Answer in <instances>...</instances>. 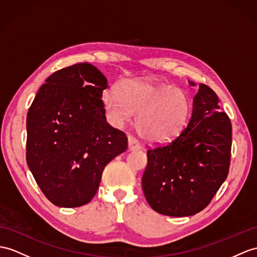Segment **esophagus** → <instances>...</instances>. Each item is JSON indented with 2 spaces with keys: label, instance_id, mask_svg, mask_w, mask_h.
I'll list each match as a JSON object with an SVG mask.
<instances>
[{
  "label": "esophagus",
  "instance_id": "1",
  "mask_svg": "<svg viewBox=\"0 0 257 257\" xmlns=\"http://www.w3.org/2000/svg\"><path fill=\"white\" fill-rule=\"evenodd\" d=\"M141 144L137 142V140H135L134 137H128V149L130 150H139L141 149Z\"/></svg>",
  "mask_w": 257,
  "mask_h": 257
}]
</instances>
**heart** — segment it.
I'll return each instance as SVG.
<instances>
[{
	"label": "heart",
	"instance_id": "b5f03b06",
	"mask_svg": "<svg viewBox=\"0 0 257 257\" xmlns=\"http://www.w3.org/2000/svg\"><path fill=\"white\" fill-rule=\"evenodd\" d=\"M112 122L121 125L136 114V130L150 144H168L183 132L192 114L189 93L169 84L145 79H124L117 90L102 93Z\"/></svg>",
	"mask_w": 257,
	"mask_h": 257
}]
</instances>
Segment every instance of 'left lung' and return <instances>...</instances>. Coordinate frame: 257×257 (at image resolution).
<instances>
[{
  "instance_id": "8db88e82",
  "label": "left lung",
  "mask_w": 257,
  "mask_h": 257,
  "mask_svg": "<svg viewBox=\"0 0 257 257\" xmlns=\"http://www.w3.org/2000/svg\"><path fill=\"white\" fill-rule=\"evenodd\" d=\"M219 111L217 93L201 84L183 132L170 143L148 148L142 187L155 211L171 217L195 215L226 181L232 125L226 112Z\"/></svg>"
}]
</instances>
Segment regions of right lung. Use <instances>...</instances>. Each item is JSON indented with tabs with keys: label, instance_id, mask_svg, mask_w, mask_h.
Masks as SVG:
<instances>
[{
	"label": "right lung",
	"instance_id": "1",
	"mask_svg": "<svg viewBox=\"0 0 257 257\" xmlns=\"http://www.w3.org/2000/svg\"><path fill=\"white\" fill-rule=\"evenodd\" d=\"M105 88L97 67L77 63L50 75L28 110L27 165L59 207L89 203L104 167L127 149L125 133L105 120Z\"/></svg>",
	"mask_w": 257,
	"mask_h": 257
}]
</instances>
